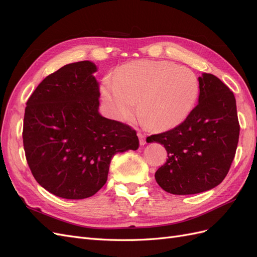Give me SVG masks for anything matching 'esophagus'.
Instances as JSON below:
<instances>
[{"label": "esophagus", "mask_w": 257, "mask_h": 257, "mask_svg": "<svg viewBox=\"0 0 257 257\" xmlns=\"http://www.w3.org/2000/svg\"><path fill=\"white\" fill-rule=\"evenodd\" d=\"M138 138H139V144H141L142 146H144V145H146V135L145 134H143V133H141V132H138Z\"/></svg>", "instance_id": "obj_1"}]
</instances>
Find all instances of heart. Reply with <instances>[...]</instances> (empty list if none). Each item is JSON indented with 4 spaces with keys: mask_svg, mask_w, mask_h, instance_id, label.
<instances>
[{
    "mask_svg": "<svg viewBox=\"0 0 257 257\" xmlns=\"http://www.w3.org/2000/svg\"><path fill=\"white\" fill-rule=\"evenodd\" d=\"M199 93L192 69L169 61H136L121 67L115 79L106 77L102 84L104 102L114 119L127 120L135 109L147 126L167 130L183 122Z\"/></svg>",
    "mask_w": 257,
    "mask_h": 257,
    "instance_id": "obj_1",
    "label": "heart"
}]
</instances>
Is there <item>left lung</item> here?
Returning a JSON list of instances; mask_svg holds the SVG:
<instances>
[{"instance_id": "obj_1", "label": "left lung", "mask_w": 257, "mask_h": 257, "mask_svg": "<svg viewBox=\"0 0 257 257\" xmlns=\"http://www.w3.org/2000/svg\"><path fill=\"white\" fill-rule=\"evenodd\" d=\"M198 81V104L186 119L173 130L147 138L148 143L165 147L168 158L155 173V180L175 195L219 185L228 174L238 145L234 93L212 74L204 73Z\"/></svg>"}]
</instances>
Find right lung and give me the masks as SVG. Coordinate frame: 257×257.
Here are the masks:
<instances>
[{
    "instance_id": "add662e5",
    "label": "right lung",
    "mask_w": 257,
    "mask_h": 257,
    "mask_svg": "<svg viewBox=\"0 0 257 257\" xmlns=\"http://www.w3.org/2000/svg\"><path fill=\"white\" fill-rule=\"evenodd\" d=\"M90 61L67 64L37 85L27 102L23 148L35 180L66 199L94 195L114 154L137 150L136 131L98 113L99 91Z\"/></svg>"
}]
</instances>
